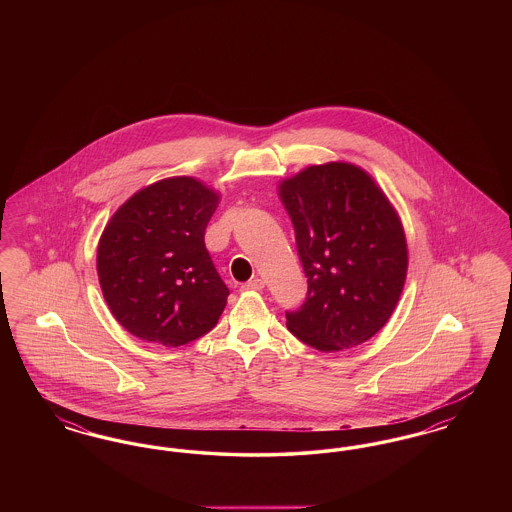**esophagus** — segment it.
Listing matches in <instances>:
<instances>
[{
  "label": "esophagus",
  "instance_id": "34e87169",
  "mask_svg": "<svg viewBox=\"0 0 512 512\" xmlns=\"http://www.w3.org/2000/svg\"><path fill=\"white\" fill-rule=\"evenodd\" d=\"M263 288H265V282L261 278H253L244 284V290L247 292H261Z\"/></svg>",
  "mask_w": 512,
  "mask_h": 512
}]
</instances>
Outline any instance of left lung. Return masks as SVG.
<instances>
[{
    "label": "left lung",
    "mask_w": 512,
    "mask_h": 512,
    "mask_svg": "<svg viewBox=\"0 0 512 512\" xmlns=\"http://www.w3.org/2000/svg\"><path fill=\"white\" fill-rule=\"evenodd\" d=\"M307 276L305 303L286 326L322 353L384 328L407 278V240L390 199L351 163L313 165L278 186Z\"/></svg>",
    "instance_id": "obj_1"
}]
</instances>
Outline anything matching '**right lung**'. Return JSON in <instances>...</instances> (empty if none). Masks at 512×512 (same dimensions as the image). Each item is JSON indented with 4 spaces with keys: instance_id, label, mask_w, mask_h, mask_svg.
Here are the masks:
<instances>
[{
    "instance_id": "1",
    "label": "right lung",
    "mask_w": 512,
    "mask_h": 512,
    "mask_svg": "<svg viewBox=\"0 0 512 512\" xmlns=\"http://www.w3.org/2000/svg\"><path fill=\"white\" fill-rule=\"evenodd\" d=\"M219 199L192 176H172L136 192L107 222L99 286L132 336L178 347L219 322L230 292L205 247Z\"/></svg>"
}]
</instances>
